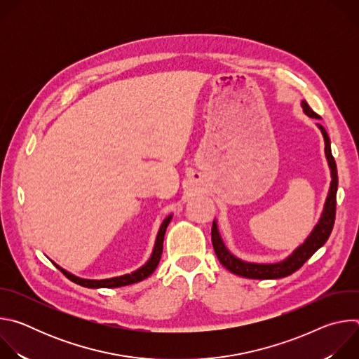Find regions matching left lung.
Returning <instances> with one entry per match:
<instances>
[{
  "instance_id": "left-lung-1",
  "label": "left lung",
  "mask_w": 359,
  "mask_h": 359,
  "mask_svg": "<svg viewBox=\"0 0 359 359\" xmlns=\"http://www.w3.org/2000/svg\"><path fill=\"white\" fill-rule=\"evenodd\" d=\"M301 108L306 116L314 118V119H321L320 115H317L305 100H301ZM317 128L321 130L323 137H324L325 158H327L330 173H331V183H330L328 194H327V198L324 203L323 213L318 219V223L314 226L310 236L304 240V243L299 244L284 260L277 262V263H250V262H244V260L236 257V255L226 247V244L222 238V234L219 231V227H217V220H215L213 227H212V243H213L216 255L220 260V263L233 274L241 276L245 278H254V280H273V278L287 277V276L292 274L294 271H297L328 240V237L332 231V227H334V222H335L338 176H337V165H335V161H334L332 153H331V142H330L328 133L323 128L321 123H317Z\"/></svg>"
}]
</instances>
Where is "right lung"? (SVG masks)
<instances>
[{
    "mask_svg": "<svg viewBox=\"0 0 359 359\" xmlns=\"http://www.w3.org/2000/svg\"><path fill=\"white\" fill-rule=\"evenodd\" d=\"M173 215H169L161 224V229L158 231V236H156V241H155V247H153V251L150 254L149 260L142 266L139 267L137 270L132 271L130 274H125V276H119V277H112V278H104V280H89V278H81L67 270H64L62 267H60L58 264H55L71 281L82 285V287H86V288H118V287H123V285H129V284H135V283H139L144 278H147L153 271L156 270L159 262H161V257H162V251H163V238H165V233H166V229L172 220Z\"/></svg>",
    "mask_w": 359,
    "mask_h": 359,
    "instance_id": "right-lung-1",
    "label": "right lung"
}]
</instances>
